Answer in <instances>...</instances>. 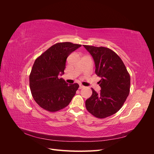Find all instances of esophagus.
Listing matches in <instances>:
<instances>
[{"label":"esophagus","mask_w":154,"mask_h":154,"mask_svg":"<svg viewBox=\"0 0 154 154\" xmlns=\"http://www.w3.org/2000/svg\"><path fill=\"white\" fill-rule=\"evenodd\" d=\"M83 87H84V86L82 85V84H80V87H79V88H80V89H82V88H83Z\"/></svg>","instance_id":"1"}]
</instances>
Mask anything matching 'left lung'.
Masks as SVG:
<instances>
[{
  "mask_svg": "<svg viewBox=\"0 0 154 154\" xmlns=\"http://www.w3.org/2000/svg\"><path fill=\"white\" fill-rule=\"evenodd\" d=\"M94 59L100 92L92 88V94L85 101L87 110L103 119L120 110L130 92V77L122 60L114 51L105 47L83 45Z\"/></svg>",
  "mask_w": 154,
  "mask_h": 154,
  "instance_id": "obj_1",
  "label": "left lung"
}]
</instances>
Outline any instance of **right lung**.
<instances>
[{
    "label": "right lung",
    "mask_w": 154,
    "mask_h": 154,
    "mask_svg": "<svg viewBox=\"0 0 154 154\" xmlns=\"http://www.w3.org/2000/svg\"><path fill=\"white\" fill-rule=\"evenodd\" d=\"M81 46L71 42L57 43L35 60L29 86L32 97L42 109L58 111L66 107L75 95L79 85H68L60 75L64 74L69 55Z\"/></svg>",
    "instance_id": "1"
}]
</instances>
